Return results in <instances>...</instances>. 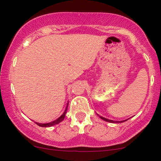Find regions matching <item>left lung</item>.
<instances>
[{
	"mask_svg": "<svg viewBox=\"0 0 161 161\" xmlns=\"http://www.w3.org/2000/svg\"><path fill=\"white\" fill-rule=\"evenodd\" d=\"M100 118L103 120H104V121H108V122H111V123H118V122H124V121H127V120H125V121H112V120H109V119H107V118H103V117H100Z\"/></svg>",
	"mask_w": 161,
	"mask_h": 161,
	"instance_id": "left-lung-1",
	"label": "left lung"
}]
</instances>
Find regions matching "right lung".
<instances>
[{
    "mask_svg": "<svg viewBox=\"0 0 161 161\" xmlns=\"http://www.w3.org/2000/svg\"><path fill=\"white\" fill-rule=\"evenodd\" d=\"M67 109H68V106L66 107V109L65 111H64V113H63V114L61 115V117H59V118H58V119H56L55 121H51V122L50 123H47V124H41V123H36L37 125L40 126V127H50V126H53V125H55L58 124V123H60L61 121H62L63 120H64V117H65V114L66 112H67Z\"/></svg>",
    "mask_w": 161,
    "mask_h": 161,
    "instance_id": "right-lung-1",
    "label": "right lung"
}]
</instances>
